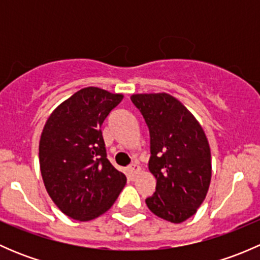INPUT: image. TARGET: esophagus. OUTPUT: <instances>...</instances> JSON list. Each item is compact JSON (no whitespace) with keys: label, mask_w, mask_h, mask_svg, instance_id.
<instances>
[{"label":"esophagus","mask_w":260,"mask_h":260,"mask_svg":"<svg viewBox=\"0 0 260 260\" xmlns=\"http://www.w3.org/2000/svg\"><path fill=\"white\" fill-rule=\"evenodd\" d=\"M140 170H141V167L138 166L137 164H132L129 167H128L127 171H128V175H129V177H132L133 179V177H135L136 175L140 172Z\"/></svg>","instance_id":"34e87169"}]
</instances>
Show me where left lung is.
I'll return each instance as SVG.
<instances>
[{"label": "left lung", "mask_w": 260, "mask_h": 260, "mask_svg": "<svg viewBox=\"0 0 260 260\" xmlns=\"http://www.w3.org/2000/svg\"><path fill=\"white\" fill-rule=\"evenodd\" d=\"M131 101L151 137L148 169L157 183L146 204L161 219L180 224L198 211L210 186L208 138L196 118L170 94H133Z\"/></svg>", "instance_id": "1"}]
</instances>
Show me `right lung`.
<instances>
[{
  "label": "right lung",
  "mask_w": 260,
  "mask_h": 260,
  "mask_svg": "<svg viewBox=\"0 0 260 260\" xmlns=\"http://www.w3.org/2000/svg\"><path fill=\"white\" fill-rule=\"evenodd\" d=\"M122 94L88 86L62 102L41 133L39 159L44 185L65 215L89 221L111 209L124 174L107 158L101 127Z\"/></svg>",
  "instance_id": "obj_1"
}]
</instances>
